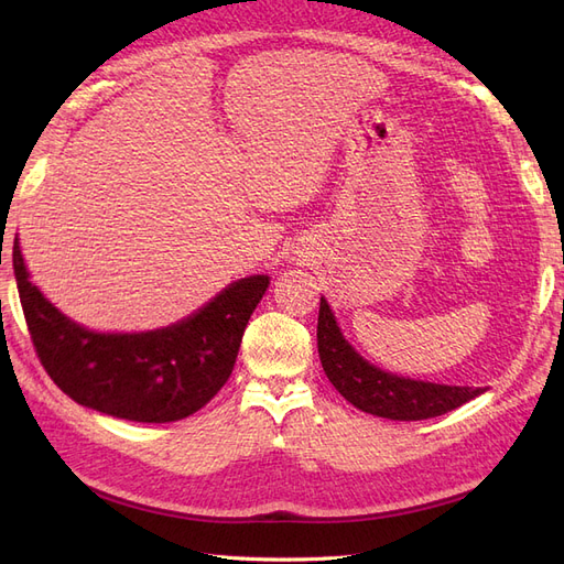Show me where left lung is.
I'll use <instances>...</instances> for the list:
<instances>
[{"instance_id":"left-lung-1","label":"left lung","mask_w":564,"mask_h":564,"mask_svg":"<svg viewBox=\"0 0 564 564\" xmlns=\"http://www.w3.org/2000/svg\"><path fill=\"white\" fill-rule=\"evenodd\" d=\"M317 350L327 379L352 406L392 421H421L447 414L482 395L487 388L419 381L386 371L357 352L338 327L327 299H319Z\"/></svg>"}]
</instances>
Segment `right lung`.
<instances>
[{"label":"right lung","mask_w":564,"mask_h":564,"mask_svg":"<svg viewBox=\"0 0 564 564\" xmlns=\"http://www.w3.org/2000/svg\"><path fill=\"white\" fill-rule=\"evenodd\" d=\"M13 275L32 344L54 383L82 406L139 423L191 416L226 386L247 322L270 284L268 275L237 280L169 327L94 332L30 282L19 237Z\"/></svg>","instance_id":"add662e5"}]
</instances>
